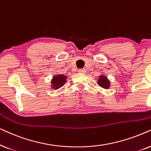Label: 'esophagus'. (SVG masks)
I'll use <instances>...</instances> for the list:
<instances>
[{
  "label": "esophagus",
  "mask_w": 151,
  "mask_h": 151,
  "mask_svg": "<svg viewBox=\"0 0 151 151\" xmlns=\"http://www.w3.org/2000/svg\"><path fill=\"white\" fill-rule=\"evenodd\" d=\"M79 73H81V74H84L85 72H86V70L85 69H79L78 70Z\"/></svg>",
  "instance_id": "34e87169"
}]
</instances>
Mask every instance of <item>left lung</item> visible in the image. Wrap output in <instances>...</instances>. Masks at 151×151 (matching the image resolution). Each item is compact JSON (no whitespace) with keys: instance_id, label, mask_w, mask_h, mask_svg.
<instances>
[{"instance_id":"1","label":"left lung","mask_w":151,"mask_h":151,"mask_svg":"<svg viewBox=\"0 0 151 151\" xmlns=\"http://www.w3.org/2000/svg\"><path fill=\"white\" fill-rule=\"evenodd\" d=\"M98 84L101 87L105 88V89H108L110 87V81H108L107 77H104V76H100L99 79L98 80Z\"/></svg>"}]
</instances>
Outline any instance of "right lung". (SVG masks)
<instances>
[{
  "mask_svg": "<svg viewBox=\"0 0 151 151\" xmlns=\"http://www.w3.org/2000/svg\"><path fill=\"white\" fill-rule=\"evenodd\" d=\"M66 76L65 75H60L58 74L57 76H54L53 79L52 80V87L54 89H59L61 88L66 81Z\"/></svg>",
  "mask_w": 151,
  "mask_h": 151,
  "instance_id": "add662e5",
  "label": "right lung"
}]
</instances>
